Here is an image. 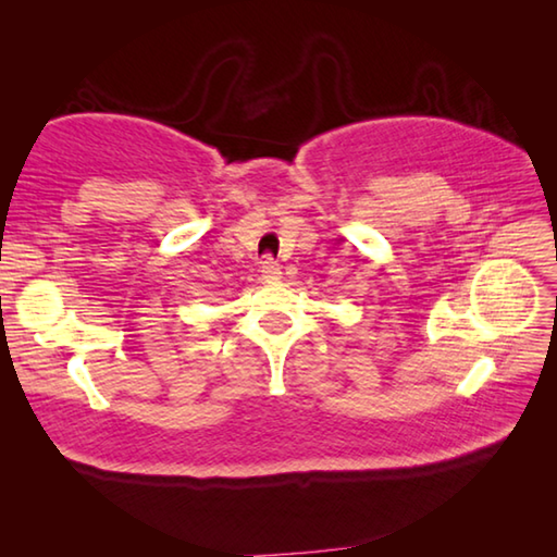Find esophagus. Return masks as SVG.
<instances>
[{"mask_svg":"<svg viewBox=\"0 0 557 557\" xmlns=\"http://www.w3.org/2000/svg\"><path fill=\"white\" fill-rule=\"evenodd\" d=\"M260 275H262V280L265 282H275V280H280V262L277 260H272V258H265L260 262Z\"/></svg>","mask_w":557,"mask_h":557,"instance_id":"34e87169","label":"esophagus"}]
</instances>
